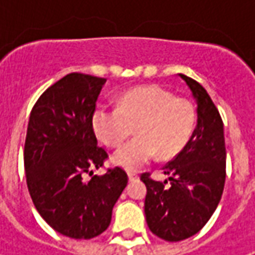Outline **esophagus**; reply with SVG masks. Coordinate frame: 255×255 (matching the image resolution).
Masks as SVG:
<instances>
[{
	"label": "esophagus",
	"mask_w": 255,
	"mask_h": 255,
	"mask_svg": "<svg viewBox=\"0 0 255 255\" xmlns=\"http://www.w3.org/2000/svg\"><path fill=\"white\" fill-rule=\"evenodd\" d=\"M128 177H129V181H136L137 179H139L136 173H129V174H128Z\"/></svg>",
	"instance_id": "34e87169"
}]
</instances>
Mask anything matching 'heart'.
Segmentation results:
<instances>
[{"instance_id":"heart-1","label":"heart","mask_w":255,"mask_h":255,"mask_svg":"<svg viewBox=\"0 0 255 255\" xmlns=\"http://www.w3.org/2000/svg\"><path fill=\"white\" fill-rule=\"evenodd\" d=\"M196 123L193 103L157 85L123 93L118 108L101 106L92 115L95 134L108 147H119L136 126L137 137L113 153L112 163L139 170L156 154L171 159L184 149Z\"/></svg>"}]
</instances>
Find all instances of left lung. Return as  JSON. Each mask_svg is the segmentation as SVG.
I'll return each instance as SVG.
<instances>
[{"label": "left lung", "mask_w": 255, "mask_h": 255, "mask_svg": "<svg viewBox=\"0 0 255 255\" xmlns=\"http://www.w3.org/2000/svg\"><path fill=\"white\" fill-rule=\"evenodd\" d=\"M197 105V125L187 144L163 167L171 186L142 174L147 194L146 223L153 234L166 241L194 236L210 220L220 203L226 181V143L220 113L199 82L179 74Z\"/></svg>", "instance_id": "8db88e82"}]
</instances>
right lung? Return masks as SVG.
I'll list each match as a JSON object with an SVG mask.
<instances>
[{"instance_id":"obj_1","label":"right lung","mask_w":255,"mask_h":255,"mask_svg":"<svg viewBox=\"0 0 255 255\" xmlns=\"http://www.w3.org/2000/svg\"><path fill=\"white\" fill-rule=\"evenodd\" d=\"M105 82L68 74L39 96L28 122L24 163L31 199L55 231L76 240L93 239L109 227L113 206L128 184L121 167L86 180L108 157L92 128Z\"/></svg>"}]
</instances>
